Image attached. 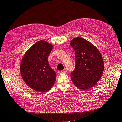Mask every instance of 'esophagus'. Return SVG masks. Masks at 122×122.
<instances>
[{
    "label": "esophagus",
    "mask_w": 122,
    "mask_h": 122,
    "mask_svg": "<svg viewBox=\"0 0 122 122\" xmlns=\"http://www.w3.org/2000/svg\"><path fill=\"white\" fill-rule=\"evenodd\" d=\"M67 73V70L66 69H64V70H61V71H60V73L62 74V73Z\"/></svg>",
    "instance_id": "1"
}]
</instances>
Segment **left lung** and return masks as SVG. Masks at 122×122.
I'll list each match as a JSON object with an SVG mask.
<instances>
[{"label": "left lung", "mask_w": 122, "mask_h": 122, "mask_svg": "<svg viewBox=\"0 0 122 122\" xmlns=\"http://www.w3.org/2000/svg\"><path fill=\"white\" fill-rule=\"evenodd\" d=\"M70 45L75 54V69L70 74L72 82L80 90L93 87L100 79L104 70L101 53L94 45L81 38H74Z\"/></svg>", "instance_id": "1"}]
</instances>
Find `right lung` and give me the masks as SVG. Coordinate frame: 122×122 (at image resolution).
I'll return each instance as SVG.
<instances>
[{"label": "right lung", "instance_id": "1", "mask_svg": "<svg viewBox=\"0 0 122 122\" xmlns=\"http://www.w3.org/2000/svg\"><path fill=\"white\" fill-rule=\"evenodd\" d=\"M52 48L53 46L45 41H39L30 48L22 60V77L28 86L36 91L46 92L55 82L56 73L48 61Z\"/></svg>", "mask_w": 122, "mask_h": 122}]
</instances>
